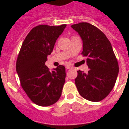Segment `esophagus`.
<instances>
[{
    "label": "esophagus",
    "mask_w": 129,
    "mask_h": 129,
    "mask_svg": "<svg viewBox=\"0 0 129 129\" xmlns=\"http://www.w3.org/2000/svg\"><path fill=\"white\" fill-rule=\"evenodd\" d=\"M66 69H70V68H72V67H71L70 66H69V65H67V66H66Z\"/></svg>",
    "instance_id": "1"
}]
</instances>
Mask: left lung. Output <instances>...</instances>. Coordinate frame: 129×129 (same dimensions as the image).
<instances>
[{"instance_id": "8db88e82", "label": "left lung", "mask_w": 129, "mask_h": 129, "mask_svg": "<svg viewBox=\"0 0 129 129\" xmlns=\"http://www.w3.org/2000/svg\"><path fill=\"white\" fill-rule=\"evenodd\" d=\"M83 41L81 54L86 56L88 73L79 70L75 79L79 95L91 102H100L110 93L119 73L118 62L109 40L97 27L88 23L72 25Z\"/></svg>"}]
</instances>
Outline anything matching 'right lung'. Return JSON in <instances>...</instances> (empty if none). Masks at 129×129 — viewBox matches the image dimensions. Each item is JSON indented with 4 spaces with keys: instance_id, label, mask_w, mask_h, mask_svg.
<instances>
[{
    "instance_id": "1",
    "label": "right lung",
    "mask_w": 129,
    "mask_h": 129,
    "mask_svg": "<svg viewBox=\"0 0 129 129\" xmlns=\"http://www.w3.org/2000/svg\"><path fill=\"white\" fill-rule=\"evenodd\" d=\"M66 27V24L34 27L21 46L16 60V72L23 89L37 105H52L61 95L66 81V68L59 65L50 71L45 63Z\"/></svg>"
}]
</instances>
